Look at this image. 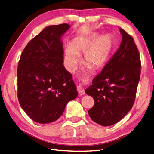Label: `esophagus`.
<instances>
[{
    "mask_svg": "<svg viewBox=\"0 0 154 154\" xmlns=\"http://www.w3.org/2000/svg\"><path fill=\"white\" fill-rule=\"evenodd\" d=\"M77 90H78V94L80 96H83L84 95V94H85V91H84V89L82 88V86H78L77 88Z\"/></svg>",
    "mask_w": 154,
    "mask_h": 154,
    "instance_id": "esophagus-1",
    "label": "esophagus"
}]
</instances>
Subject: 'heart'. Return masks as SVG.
<instances>
[{
	"instance_id": "obj_1",
	"label": "heart",
	"mask_w": 154,
	"mask_h": 154,
	"mask_svg": "<svg viewBox=\"0 0 154 154\" xmlns=\"http://www.w3.org/2000/svg\"><path fill=\"white\" fill-rule=\"evenodd\" d=\"M114 46L115 40L110 34L100 36L98 32H92L75 37L70 45L64 48L66 67L70 72H73L80 60V54L84 53V62L94 68H102L109 60Z\"/></svg>"
}]
</instances>
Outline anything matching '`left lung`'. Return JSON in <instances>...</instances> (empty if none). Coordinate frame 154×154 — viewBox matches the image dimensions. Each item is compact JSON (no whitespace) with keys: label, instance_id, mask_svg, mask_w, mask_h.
I'll list each match as a JSON object with an SVG mask.
<instances>
[{"label":"left lung","instance_id":"left-lung-1","mask_svg":"<svg viewBox=\"0 0 154 154\" xmlns=\"http://www.w3.org/2000/svg\"><path fill=\"white\" fill-rule=\"evenodd\" d=\"M120 31V47L86 90L94 100L90 117L103 126L117 123L131 109L140 78L138 50L133 38L122 29Z\"/></svg>","mask_w":154,"mask_h":154}]
</instances>
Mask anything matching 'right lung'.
Here are the masks:
<instances>
[{"label":"right lung","mask_w":154,"mask_h":154,"mask_svg":"<svg viewBox=\"0 0 154 154\" xmlns=\"http://www.w3.org/2000/svg\"><path fill=\"white\" fill-rule=\"evenodd\" d=\"M62 24L46 27L27 44L18 62V99L34 122L48 124L61 116L78 92L64 65L61 37L70 29Z\"/></svg>","instance_id":"right-lung-1"}]
</instances>
